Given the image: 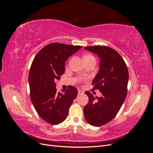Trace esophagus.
I'll list each match as a JSON object with an SVG mask.
<instances>
[{
    "label": "esophagus",
    "instance_id": "1",
    "mask_svg": "<svg viewBox=\"0 0 153 153\" xmlns=\"http://www.w3.org/2000/svg\"><path fill=\"white\" fill-rule=\"evenodd\" d=\"M84 93V91H82V90H80V89H78V95H80V94H83Z\"/></svg>",
    "mask_w": 153,
    "mask_h": 153
}]
</instances>
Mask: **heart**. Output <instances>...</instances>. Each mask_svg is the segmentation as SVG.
Here are the masks:
<instances>
[{
    "instance_id": "b5f03b06",
    "label": "heart",
    "mask_w": 153,
    "mask_h": 153,
    "mask_svg": "<svg viewBox=\"0 0 153 153\" xmlns=\"http://www.w3.org/2000/svg\"><path fill=\"white\" fill-rule=\"evenodd\" d=\"M88 57H92V56L91 55H85V56L84 57V59L88 58ZM78 78H79V80H82V77H79Z\"/></svg>"
}]
</instances>
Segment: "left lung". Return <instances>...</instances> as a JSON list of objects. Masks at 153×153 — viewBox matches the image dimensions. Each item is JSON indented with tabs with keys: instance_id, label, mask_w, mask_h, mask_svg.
I'll return each mask as SVG.
<instances>
[{
	"instance_id": "8db88e82",
	"label": "left lung",
	"mask_w": 153,
	"mask_h": 153,
	"mask_svg": "<svg viewBox=\"0 0 153 153\" xmlns=\"http://www.w3.org/2000/svg\"><path fill=\"white\" fill-rule=\"evenodd\" d=\"M85 49L100 57V70L92 81L93 90H99L102 96L94 98L89 91L85 93L89 102L84 107L87 122L100 127L116 116L126 98L129 73L123 57L108 46H90Z\"/></svg>"
}]
</instances>
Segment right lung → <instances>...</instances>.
<instances>
[{
	"label": "right lung",
	"instance_id": "right-lung-1",
	"mask_svg": "<svg viewBox=\"0 0 153 153\" xmlns=\"http://www.w3.org/2000/svg\"><path fill=\"white\" fill-rule=\"evenodd\" d=\"M81 46L52 43L36 54L29 74L30 96L37 113L44 121L53 125L63 122L76 98L77 89L68 85L64 93L57 92L55 81L64 73L65 61Z\"/></svg>",
	"mask_w": 153,
	"mask_h": 153
}]
</instances>
